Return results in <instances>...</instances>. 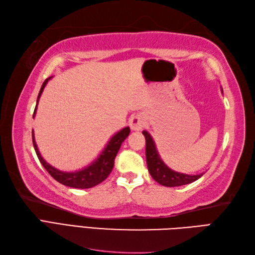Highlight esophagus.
I'll return each instance as SVG.
<instances>
[{"label": "esophagus", "instance_id": "obj_1", "mask_svg": "<svg viewBox=\"0 0 255 255\" xmlns=\"http://www.w3.org/2000/svg\"><path fill=\"white\" fill-rule=\"evenodd\" d=\"M129 126H131L132 129H134V131H139V129H141L145 126L144 118L140 116L132 117L131 120H129Z\"/></svg>", "mask_w": 255, "mask_h": 255}]
</instances>
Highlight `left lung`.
I'll return each instance as SVG.
<instances>
[{
	"label": "left lung",
	"instance_id": "8db88e82",
	"mask_svg": "<svg viewBox=\"0 0 255 255\" xmlns=\"http://www.w3.org/2000/svg\"><path fill=\"white\" fill-rule=\"evenodd\" d=\"M142 134H144L146 139V161L148 171L150 173L151 177L160 185L166 186V187H176V186L190 184L203 175V173L189 175L171 170L161 160L151 135L147 131H142Z\"/></svg>",
	"mask_w": 255,
	"mask_h": 255
}]
</instances>
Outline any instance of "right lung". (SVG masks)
<instances>
[{"label":"right lung","mask_w":255,"mask_h":255,"mask_svg":"<svg viewBox=\"0 0 255 255\" xmlns=\"http://www.w3.org/2000/svg\"><path fill=\"white\" fill-rule=\"evenodd\" d=\"M52 77L47 78L42 84L38 99H36V106L34 109L33 117L35 116V113H36L39 98L41 97L43 90H44L46 83ZM128 134H129V128L128 127L123 128L121 131L116 133L113 137L110 138L107 146L105 147V149L101 152V154H99L96 160L93 161L90 165L85 166L84 169L76 171V172L59 171L57 169H55L54 166L49 165L41 156L38 146H36V142L34 140L33 131H32V141H33L34 150L36 152V156H38L40 160V162L42 163L43 166H44V169L49 173V174H51L53 178H55L56 181L65 186H69V187H73V188L84 189V188L94 187V186L101 184L108 177L111 171H113L117 153L119 151L122 142L128 137Z\"/></svg>","instance_id":"obj_1"}]
</instances>
